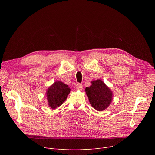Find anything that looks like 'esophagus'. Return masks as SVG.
<instances>
[{"label": "esophagus", "mask_w": 155, "mask_h": 155, "mask_svg": "<svg viewBox=\"0 0 155 155\" xmlns=\"http://www.w3.org/2000/svg\"><path fill=\"white\" fill-rule=\"evenodd\" d=\"M83 88V85L81 83H78L76 85V88L78 90H81Z\"/></svg>", "instance_id": "esophagus-1"}]
</instances>
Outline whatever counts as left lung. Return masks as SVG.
Returning a JSON list of instances; mask_svg holds the SVG:
<instances>
[{
  "mask_svg": "<svg viewBox=\"0 0 155 155\" xmlns=\"http://www.w3.org/2000/svg\"><path fill=\"white\" fill-rule=\"evenodd\" d=\"M91 86L85 88L89 102L97 111L105 110L112 100V91L100 79L91 81Z\"/></svg>",
  "mask_w": 155,
  "mask_h": 155,
  "instance_id": "1",
  "label": "left lung"
}]
</instances>
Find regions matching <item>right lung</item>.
Wrapping results in <instances>:
<instances>
[{
  "label": "right lung",
  "instance_id": "obj_1",
  "mask_svg": "<svg viewBox=\"0 0 155 155\" xmlns=\"http://www.w3.org/2000/svg\"><path fill=\"white\" fill-rule=\"evenodd\" d=\"M70 92V87L65 83L60 81L54 82L46 92L48 106L54 110L61 105L66 100Z\"/></svg>",
  "mask_w": 155,
  "mask_h": 155
}]
</instances>
